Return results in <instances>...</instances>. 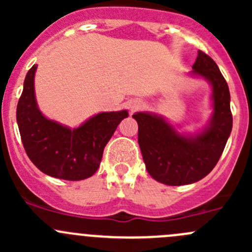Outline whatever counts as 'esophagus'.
<instances>
[{
  "instance_id": "esophagus-1",
  "label": "esophagus",
  "mask_w": 252,
  "mask_h": 252,
  "mask_svg": "<svg viewBox=\"0 0 252 252\" xmlns=\"http://www.w3.org/2000/svg\"><path fill=\"white\" fill-rule=\"evenodd\" d=\"M140 105H141V102H134L133 105H131V108H133V110H135V108L140 107Z\"/></svg>"
}]
</instances>
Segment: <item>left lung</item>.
I'll return each mask as SVG.
<instances>
[{"label": "left lung", "instance_id": "obj_1", "mask_svg": "<svg viewBox=\"0 0 252 252\" xmlns=\"http://www.w3.org/2000/svg\"><path fill=\"white\" fill-rule=\"evenodd\" d=\"M189 75L201 78L211 86L212 113L207 124L194 134L179 133L163 116L136 112L138 141L147 172L166 185L199 182L217 164L233 126L230 94L215 61L202 51Z\"/></svg>", "mask_w": 252, "mask_h": 252}]
</instances>
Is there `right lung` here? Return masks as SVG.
<instances>
[{"mask_svg":"<svg viewBox=\"0 0 252 252\" xmlns=\"http://www.w3.org/2000/svg\"><path fill=\"white\" fill-rule=\"evenodd\" d=\"M28 72L17 106V123L28 157L42 172L64 180H83L97 171L103 149L128 111L100 112L77 128L42 114L35 97V73Z\"/></svg>","mask_w":252,"mask_h":252,"instance_id":"add662e5","label":"right lung"}]
</instances>
